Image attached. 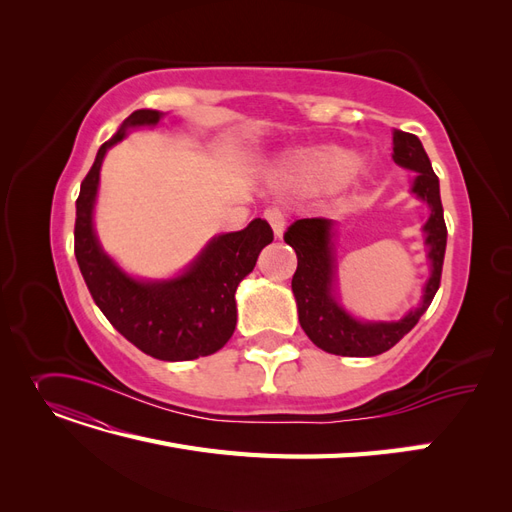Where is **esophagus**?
<instances>
[{
	"mask_svg": "<svg viewBox=\"0 0 512 512\" xmlns=\"http://www.w3.org/2000/svg\"><path fill=\"white\" fill-rule=\"evenodd\" d=\"M265 220L271 224L275 237H282L284 235V228H286V211L280 207H269L265 211Z\"/></svg>",
	"mask_w": 512,
	"mask_h": 512,
	"instance_id": "1",
	"label": "esophagus"
}]
</instances>
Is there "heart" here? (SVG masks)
<instances>
[{
  "label": "heart",
  "instance_id": "obj_1",
  "mask_svg": "<svg viewBox=\"0 0 512 512\" xmlns=\"http://www.w3.org/2000/svg\"><path fill=\"white\" fill-rule=\"evenodd\" d=\"M294 173L320 188H339L359 168V156L342 147H327L301 153L292 162Z\"/></svg>",
  "mask_w": 512,
  "mask_h": 512
}]
</instances>
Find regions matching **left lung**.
Returning a JSON list of instances; mask_svg holds the SVG:
<instances>
[{"mask_svg": "<svg viewBox=\"0 0 512 512\" xmlns=\"http://www.w3.org/2000/svg\"><path fill=\"white\" fill-rule=\"evenodd\" d=\"M395 164L414 170L412 192L425 200L431 213L423 226L431 275L416 309L395 322H361L352 318L335 297L333 222L327 218H305L288 226L284 241L297 252V271L292 275V292L297 299L299 322L305 335L324 352L339 356H376L391 350L401 337L414 329L440 288L446 252V224L440 200V181L414 134L393 130Z\"/></svg>", "mask_w": 512, "mask_h": 512, "instance_id": "obj_1", "label": "left lung"}]
</instances>
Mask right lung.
I'll use <instances>...</instances> for the list:
<instances>
[{
  "mask_svg": "<svg viewBox=\"0 0 512 512\" xmlns=\"http://www.w3.org/2000/svg\"><path fill=\"white\" fill-rule=\"evenodd\" d=\"M160 119L162 113L151 108L134 111L98 149L76 198L74 256L96 305L130 344L160 361H192L218 352L235 333L237 286L252 273L262 247L273 241V230L256 218L243 230L213 237L173 280L143 282L123 273L94 232L100 166L130 128L156 126Z\"/></svg>",
  "mask_w": 512,
  "mask_h": 512,
  "instance_id": "right-lung-1",
  "label": "right lung"
}]
</instances>
